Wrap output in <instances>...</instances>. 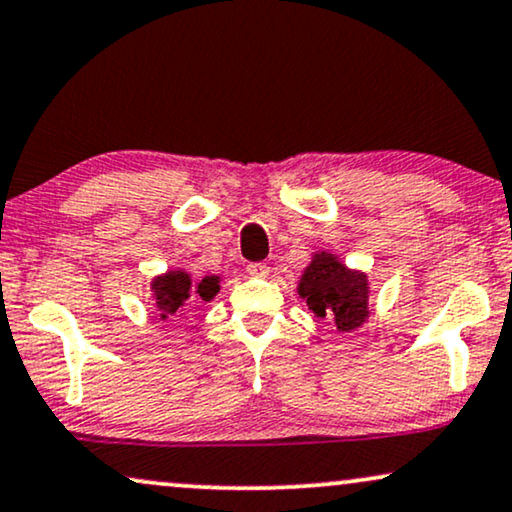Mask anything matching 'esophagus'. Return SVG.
<instances>
[{
  "label": "esophagus",
  "mask_w": 512,
  "mask_h": 512,
  "mask_svg": "<svg viewBox=\"0 0 512 512\" xmlns=\"http://www.w3.org/2000/svg\"><path fill=\"white\" fill-rule=\"evenodd\" d=\"M248 274L255 276V278H267L269 276V267H267V264H262V262L248 264Z\"/></svg>",
  "instance_id": "esophagus-1"
}]
</instances>
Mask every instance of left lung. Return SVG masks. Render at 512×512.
<instances>
[{"label": "left lung", "mask_w": 512, "mask_h": 512, "mask_svg": "<svg viewBox=\"0 0 512 512\" xmlns=\"http://www.w3.org/2000/svg\"><path fill=\"white\" fill-rule=\"evenodd\" d=\"M297 295L316 313L330 320L337 332H353L370 318V278L365 271L351 269L330 250L311 255L309 267L299 276Z\"/></svg>", "instance_id": "8db88e82"}]
</instances>
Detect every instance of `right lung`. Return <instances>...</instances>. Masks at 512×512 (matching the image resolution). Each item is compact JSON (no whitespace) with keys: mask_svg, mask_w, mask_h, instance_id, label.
Instances as JSON below:
<instances>
[{"mask_svg":"<svg viewBox=\"0 0 512 512\" xmlns=\"http://www.w3.org/2000/svg\"><path fill=\"white\" fill-rule=\"evenodd\" d=\"M222 276L220 274H206L201 278H194L189 271L182 267L168 269L166 274H159L152 278L149 288H152L154 311L159 313L161 320L173 318L177 313L192 311L194 304L210 302L220 292Z\"/></svg>","mask_w":512,"mask_h":512,"instance_id":"right-lung-1","label":"right lung"}]
</instances>
